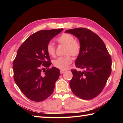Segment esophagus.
Returning a JSON list of instances; mask_svg holds the SVG:
<instances>
[{"label": "esophagus", "instance_id": "34e87169", "mask_svg": "<svg viewBox=\"0 0 123 123\" xmlns=\"http://www.w3.org/2000/svg\"><path fill=\"white\" fill-rule=\"evenodd\" d=\"M60 74H63V73L66 71V70H60Z\"/></svg>", "mask_w": 123, "mask_h": 123}]
</instances>
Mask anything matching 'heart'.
<instances>
[{
	"instance_id": "obj_1",
	"label": "heart",
	"mask_w": 123,
	"mask_h": 123,
	"mask_svg": "<svg viewBox=\"0 0 123 123\" xmlns=\"http://www.w3.org/2000/svg\"><path fill=\"white\" fill-rule=\"evenodd\" d=\"M57 43L66 46L64 56L59 57L53 60V64L57 68L63 70L67 69L72 62V57H76L81 51V44L78 41L74 40V36L68 33H63L57 39ZM48 53L52 56L55 54V48L52 43L48 44L46 46Z\"/></svg>"
}]
</instances>
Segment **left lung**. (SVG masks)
<instances>
[{
  "mask_svg": "<svg viewBox=\"0 0 123 123\" xmlns=\"http://www.w3.org/2000/svg\"><path fill=\"white\" fill-rule=\"evenodd\" d=\"M79 39L81 51L75 62L83 71L72 69L70 87L74 95L90 100L103 90L111 72V59L105 43L99 36L86 28L67 30Z\"/></svg>",
  "mask_w": 123,
  "mask_h": 123,
  "instance_id": "obj_1",
  "label": "left lung"
}]
</instances>
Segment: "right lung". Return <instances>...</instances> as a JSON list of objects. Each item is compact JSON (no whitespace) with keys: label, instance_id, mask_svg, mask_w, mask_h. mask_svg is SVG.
Wrapping results in <instances>:
<instances>
[{"label":"right lung","instance_id":"1","mask_svg":"<svg viewBox=\"0 0 123 123\" xmlns=\"http://www.w3.org/2000/svg\"><path fill=\"white\" fill-rule=\"evenodd\" d=\"M63 30L38 31L30 36L18 49L13 62L14 79L31 100L43 101L53 92L60 73L56 68H49L52 63L46 46Z\"/></svg>","mask_w":123,"mask_h":123}]
</instances>
